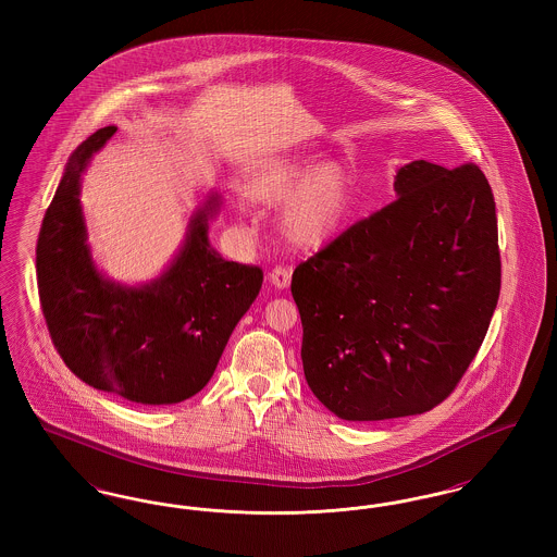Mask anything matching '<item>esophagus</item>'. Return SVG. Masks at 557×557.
I'll list each match as a JSON object with an SVG mask.
<instances>
[{
  "label": "esophagus",
  "mask_w": 557,
  "mask_h": 557,
  "mask_svg": "<svg viewBox=\"0 0 557 557\" xmlns=\"http://www.w3.org/2000/svg\"><path fill=\"white\" fill-rule=\"evenodd\" d=\"M269 277H271L273 286H277V288H288V286H290L292 277L290 267L275 265L271 269Z\"/></svg>",
  "instance_id": "esophagus-1"
}]
</instances>
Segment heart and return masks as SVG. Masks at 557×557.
I'll list each match as a JSON object with an SVG mask.
<instances>
[{
  "mask_svg": "<svg viewBox=\"0 0 557 557\" xmlns=\"http://www.w3.org/2000/svg\"><path fill=\"white\" fill-rule=\"evenodd\" d=\"M257 202L282 207V232L294 246L313 248L336 238L345 230L352 209V180L341 162H323L311 169L309 160L277 159L267 162L246 187Z\"/></svg>",
  "mask_w": 557,
  "mask_h": 557,
  "instance_id": "heart-1",
  "label": "heart"
}]
</instances>
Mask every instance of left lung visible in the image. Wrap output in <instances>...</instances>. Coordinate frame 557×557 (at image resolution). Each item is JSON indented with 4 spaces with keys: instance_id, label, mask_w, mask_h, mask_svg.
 <instances>
[{
    "instance_id": "left-lung-1",
    "label": "left lung",
    "mask_w": 557,
    "mask_h": 557,
    "mask_svg": "<svg viewBox=\"0 0 557 557\" xmlns=\"http://www.w3.org/2000/svg\"><path fill=\"white\" fill-rule=\"evenodd\" d=\"M395 191L292 273L305 377L350 422L441 405L474 361L502 290L495 198L474 162L413 160Z\"/></svg>"
}]
</instances>
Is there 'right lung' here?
Returning <instances> with one entry per match:
<instances>
[{
  "label": "right lung",
  "mask_w": 557,
  "mask_h": 557,
  "mask_svg": "<svg viewBox=\"0 0 557 557\" xmlns=\"http://www.w3.org/2000/svg\"><path fill=\"white\" fill-rule=\"evenodd\" d=\"M116 127L89 135L69 160L37 238V288L53 346L85 384L141 405L200 393L263 284V269L221 259L209 244L214 198L196 212L180 257L144 288L104 280L85 244L79 180Z\"/></svg>",
  "instance_id": "1"
}]
</instances>
